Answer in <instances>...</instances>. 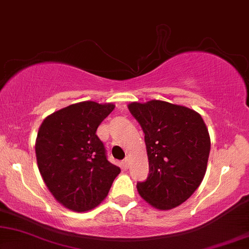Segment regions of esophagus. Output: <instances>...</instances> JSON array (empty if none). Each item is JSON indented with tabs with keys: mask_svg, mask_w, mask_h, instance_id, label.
<instances>
[{
	"mask_svg": "<svg viewBox=\"0 0 249 249\" xmlns=\"http://www.w3.org/2000/svg\"><path fill=\"white\" fill-rule=\"evenodd\" d=\"M122 165H124V168H128V165H129V158H125L124 161H122Z\"/></svg>",
	"mask_w": 249,
	"mask_h": 249,
	"instance_id": "34e87169",
	"label": "esophagus"
}]
</instances>
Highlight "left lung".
<instances>
[{
    "label": "left lung",
    "instance_id": "left-lung-1",
    "mask_svg": "<svg viewBox=\"0 0 249 249\" xmlns=\"http://www.w3.org/2000/svg\"><path fill=\"white\" fill-rule=\"evenodd\" d=\"M145 134L149 173L137 183L139 195L158 210L175 209L198 188L205 176L211 139L199 113L183 105L152 100L128 104Z\"/></svg>",
    "mask_w": 249,
    "mask_h": 249
}]
</instances>
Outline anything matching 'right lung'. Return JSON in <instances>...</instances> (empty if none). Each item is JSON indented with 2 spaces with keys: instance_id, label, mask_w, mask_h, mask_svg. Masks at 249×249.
I'll return each instance as SVG.
<instances>
[{
  "instance_id": "obj_1",
  "label": "right lung",
  "mask_w": 249,
  "mask_h": 249,
  "mask_svg": "<svg viewBox=\"0 0 249 249\" xmlns=\"http://www.w3.org/2000/svg\"><path fill=\"white\" fill-rule=\"evenodd\" d=\"M113 103L85 101L47 115L35 142L37 165L52 196L70 211L103 202L120 168L107 161L96 130Z\"/></svg>"
}]
</instances>
